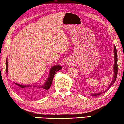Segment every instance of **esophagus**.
<instances>
[{
	"label": "esophagus",
	"mask_w": 124,
	"mask_h": 124,
	"mask_svg": "<svg viewBox=\"0 0 124 124\" xmlns=\"http://www.w3.org/2000/svg\"><path fill=\"white\" fill-rule=\"evenodd\" d=\"M67 63H68V64H69V63H68V62H67Z\"/></svg>",
	"instance_id": "34e87169"
}]
</instances>
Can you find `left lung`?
Listing matches in <instances>:
<instances>
[{
    "label": "left lung",
    "mask_w": 124,
    "mask_h": 124,
    "mask_svg": "<svg viewBox=\"0 0 124 124\" xmlns=\"http://www.w3.org/2000/svg\"><path fill=\"white\" fill-rule=\"evenodd\" d=\"M114 78H113V80L112 81V83L109 85V86L107 89V90H106V91H104V92H105L106 91H107V90L109 89V88L112 86V85L114 83V82L116 80V78H117V51H116V47H115V46L114 45ZM102 93V92H100V93H95V94H93V95H92V96H98L101 95V94Z\"/></svg>",
    "instance_id": "left-lung-1"
}]
</instances>
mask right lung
I'll return each mask as SVG.
<instances>
[{
    "label": "right lung",
    "instance_id": "right-lung-1",
    "mask_svg": "<svg viewBox=\"0 0 124 124\" xmlns=\"http://www.w3.org/2000/svg\"><path fill=\"white\" fill-rule=\"evenodd\" d=\"M62 68V67L60 66H54L52 67L50 71V75L49 77L48 78L46 82L45 83L44 85L41 86H34L35 87L34 89H33V91L36 93L38 95H44L46 92L47 91L48 89H49L51 85V84L52 82V80H53L54 77L56 73L60 70ZM6 72L8 73V60H6V69H5ZM15 84L17 86V89L18 91L20 92H24L27 91H28L29 87H31L30 85H20L18 84L15 83Z\"/></svg>",
    "mask_w": 124,
    "mask_h": 124
}]
</instances>
